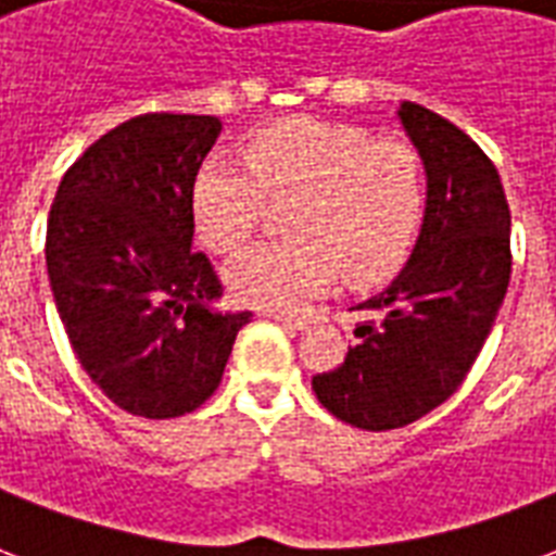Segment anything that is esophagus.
<instances>
[{
  "label": "esophagus",
  "instance_id": "esophagus-1",
  "mask_svg": "<svg viewBox=\"0 0 556 556\" xmlns=\"http://www.w3.org/2000/svg\"><path fill=\"white\" fill-rule=\"evenodd\" d=\"M274 320H279L288 329H306L308 326V315H270Z\"/></svg>",
  "mask_w": 556,
  "mask_h": 556
}]
</instances>
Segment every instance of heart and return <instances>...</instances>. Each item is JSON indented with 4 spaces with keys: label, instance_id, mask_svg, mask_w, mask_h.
Here are the masks:
<instances>
[{
    "label": "heart",
    "instance_id": "heart-1",
    "mask_svg": "<svg viewBox=\"0 0 556 556\" xmlns=\"http://www.w3.org/2000/svg\"><path fill=\"white\" fill-rule=\"evenodd\" d=\"M268 203H291L288 241L262 244L227 268L236 300L296 308L332 286L367 288L396 274L422 215V163L405 142H376L362 127L288 118L250 134L241 163L215 154L192 184L198 239L215 253L250 241Z\"/></svg>",
    "mask_w": 556,
    "mask_h": 556
}]
</instances>
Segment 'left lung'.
Here are the masks:
<instances>
[{"label":"left lung","instance_id":"obj_1","mask_svg":"<svg viewBox=\"0 0 556 556\" xmlns=\"http://www.w3.org/2000/svg\"><path fill=\"white\" fill-rule=\"evenodd\" d=\"M426 168L417 244L362 315L344 364L312 379L329 414L355 429H402L452 396L490 338L510 282V210L481 148L422 104L396 110Z\"/></svg>","mask_w":556,"mask_h":556}]
</instances>
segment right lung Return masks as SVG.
Returning <instances> with one entry per match:
<instances>
[{"mask_svg": "<svg viewBox=\"0 0 556 556\" xmlns=\"http://www.w3.org/2000/svg\"><path fill=\"white\" fill-rule=\"evenodd\" d=\"M222 118H127L72 163L46 227L54 306L96 388L146 419L184 417L222 384L250 312H222L194 253L192 184Z\"/></svg>", "mask_w": 556, "mask_h": 556, "instance_id": "right-lung-1", "label": "right lung"}]
</instances>
